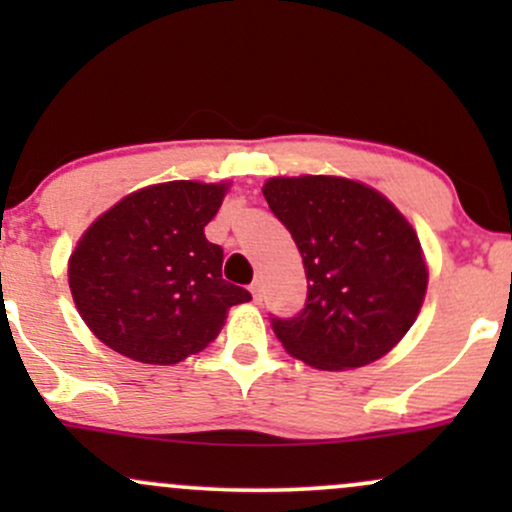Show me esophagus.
Wrapping results in <instances>:
<instances>
[{
  "instance_id": "obj_1",
  "label": "esophagus",
  "mask_w": 512,
  "mask_h": 512,
  "mask_svg": "<svg viewBox=\"0 0 512 512\" xmlns=\"http://www.w3.org/2000/svg\"><path fill=\"white\" fill-rule=\"evenodd\" d=\"M250 293H252V301H255V303H260V301H262V293H260V284H257V281H255V284H252V286H250Z\"/></svg>"
}]
</instances>
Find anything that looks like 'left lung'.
Segmentation results:
<instances>
[{
	"label": "left lung",
	"mask_w": 512,
	"mask_h": 512,
	"mask_svg": "<svg viewBox=\"0 0 512 512\" xmlns=\"http://www.w3.org/2000/svg\"><path fill=\"white\" fill-rule=\"evenodd\" d=\"M262 195L289 228L308 279L303 313L274 317L281 346L317 370L361 368L390 354L428 286L407 216L375 187L339 175L269 178Z\"/></svg>",
	"instance_id": "8db88e82"
}]
</instances>
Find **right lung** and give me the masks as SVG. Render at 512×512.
<instances>
[{
    "mask_svg": "<svg viewBox=\"0 0 512 512\" xmlns=\"http://www.w3.org/2000/svg\"><path fill=\"white\" fill-rule=\"evenodd\" d=\"M231 182L170 180L129 192L103 211L69 255L81 320L117 354L173 366L219 337L250 293L221 279L223 250L204 226Z\"/></svg>",
    "mask_w": 512,
    "mask_h": 512,
    "instance_id": "add662e5",
    "label": "right lung"
}]
</instances>
